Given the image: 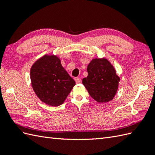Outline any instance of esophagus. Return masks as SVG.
<instances>
[{
  "mask_svg": "<svg viewBox=\"0 0 155 155\" xmlns=\"http://www.w3.org/2000/svg\"><path fill=\"white\" fill-rule=\"evenodd\" d=\"M75 82H76L77 84H79V83H81V79L80 78H75Z\"/></svg>",
  "mask_w": 155,
  "mask_h": 155,
  "instance_id": "34e87169",
  "label": "esophagus"
}]
</instances>
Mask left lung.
I'll return each instance as SVG.
<instances>
[{
  "instance_id": "left-lung-1",
  "label": "left lung",
  "mask_w": 155,
  "mask_h": 155,
  "mask_svg": "<svg viewBox=\"0 0 155 155\" xmlns=\"http://www.w3.org/2000/svg\"><path fill=\"white\" fill-rule=\"evenodd\" d=\"M88 75L83 78V85L90 96L99 103L112 100L117 92L119 78L113 66L105 58L94 59L88 65Z\"/></svg>"
}]
</instances>
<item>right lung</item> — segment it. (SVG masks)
Returning a JSON list of instances; mask_svg holds the SVG:
<instances>
[{
  "label": "right lung",
  "instance_id": "1",
  "mask_svg": "<svg viewBox=\"0 0 155 155\" xmlns=\"http://www.w3.org/2000/svg\"><path fill=\"white\" fill-rule=\"evenodd\" d=\"M31 81L38 97L51 106L61 105L75 85L55 55H46L31 69Z\"/></svg>",
  "mask_w": 155,
  "mask_h": 155
}]
</instances>
